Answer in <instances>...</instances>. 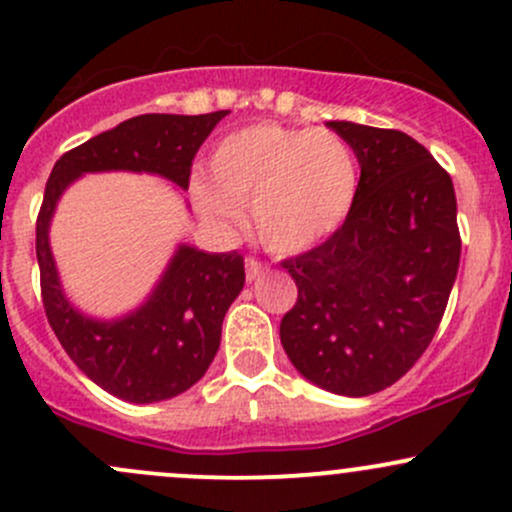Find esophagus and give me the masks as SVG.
Returning <instances> with one entry per match:
<instances>
[{
  "label": "esophagus",
  "mask_w": 512,
  "mask_h": 512,
  "mask_svg": "<svg viewBox=\"0 0 512 512\" xmlns=\"http://www.w3.org/2000/svg\"><path fill=\"white\" fill-rule=\"evenodd\" d=\"M267 272V265L265 262L255 260V257H247L245 262V274H247V282H255V279H260L262 274Z\"/></svg>",
  "instance_id": "1"
}]
</instances>
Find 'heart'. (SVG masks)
I'll return each mask as SVG.
<instances>
[{"mask_svg": "<svg viewBox=\"0 0 512 512\" xmlns=\"http://www.w3.org/2000/svg\"><path fill=\"white\" fill-rule=\"evenodd\" d=\"M208 181L193 196L213 223H235L250 206L252 228L270 250L299 252L346 223L358 193V161L331 129L272 122L230 132L213 149Z\"/></svg>", "mask_w": 512, "mask_h": 512, "instance_id": "b5f03b06", "label": "heart"}]
</instances>
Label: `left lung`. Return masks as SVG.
Wrapping results in <instances>:
<instances>
[{
    "label": "left lung",
    "mask_w": 512,
    "mask_h": 512,
    "mask_svg": "<svg viewBox=\"0 0 512 512\" xmlns=\"http://www.w3.org/2000/svg\"><path fill=\"white\" fill-rule=\"evenodd\" d=\"M328 127L355 152L358 193L331 238L282 262L299 297L279 338L306 380L365 397L397 383L437 333L459 272L456 193L410 134Z\"/></svg>",
    "instance_id": "obj_1"
}]
</instances>
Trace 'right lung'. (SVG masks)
<instances>
[{"instance_id":"obj_1","label":"right lung","mask_w":512,"mask_h":512,"mask_svg":"<svg viewBox=\"0 0 512 512\" xmlns=\"http://www.w3.org/2000/svg\"><path fill=\"white\" fill-rule=\"evenodd\" d=\"M228 110L208 115H139L63 154L48 176L36 220V257L48 324L71 360L102 390L125 402L169 400L206 375L220 346L225 311L245 284L240 252L179 245L139 309L112 321L80 314L66 299L48 245L58 198L95 171L159 174L188 188L201 144Z\"/></svg>"}]
</instances>
